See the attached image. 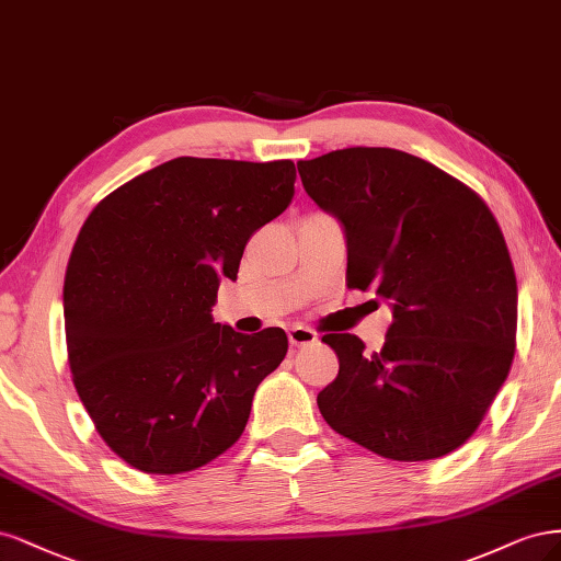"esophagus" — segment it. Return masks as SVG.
Masks as SVG:
<instances>
[{
    "label": "esophagus",
    "mask_w": 561,
    "mask_h": 561,
    "mask_svg": "<svg viewBox=\"0 0 561 561\" xmlns=\"http://www.w3.org/2000/svg\"><path fill=\"white\" fill-rule=\"evenodd\" d=\"M288 342H291L294 347H305V345H312L317 342V333L312 329L302 327V323H296V327L288 329Z\"/></svg>",
    "instance_id": "obj_1"
}]
</instances>
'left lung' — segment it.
I'll use <instances>...</instances> for the list:
<instances>
[{"instance_id":"1","label":"left lung","mask_w":561,"mask_h":561,"mask_svg":"<svg viewBox=\"0 0 561 561\" xmlns=\"http://www.w3.org/2000/svg\"><path fill=\"white\" fill-rule=\"evenodd\" d=\"M307 195L347 238V286L393 321L366 354L329 333L340 370L319 391L327 424L393 461H428L473 436L515 356L517 282L494 214L455 176L405 151L352 147L300 160Z\"/></svg>"}]
</instances>
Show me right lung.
Returning <instances> with one entry per match:
<instances>
[{"label":"right lung","mask_w":561,"mask_h":561,"mask_svg":"<svg viewBox=\"0 0 561 561\" xmlns=\"http://www.w3.org/2000/svg\"><path fill=\"white\" fill-rule=\"evenodd\" d=\"M291 160L174 158L90 211L65 275L75 387L102 440L141 473L195 471L242 436L282 329L211 319L247 240L291 205Z\"/></svg>","instance_id":"obj_1"}]
</instances>
